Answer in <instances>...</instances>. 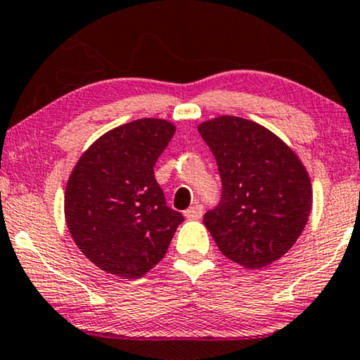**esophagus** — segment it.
I'll return each instance as SVG.
<instances>
[{"label": "esophagus", "instance_id": "1", "mask_svg": "<svg viewBox=\"0 0 360 360\" xmlns=\"http://www.w3.org/2000/svg\"><path fill=\"white\" fill-rule=\"evenodd\" d=\"M202 214H204V207H202L200 204H197V202L194 205H191L189 209L184 210V217L189 220H199Z\"/></svg>", "mask_w": 360, "mask_h": 360}]
</instances>
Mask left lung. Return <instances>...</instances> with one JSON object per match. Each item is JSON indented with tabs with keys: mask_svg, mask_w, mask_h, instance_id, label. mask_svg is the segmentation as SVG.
<instances>
[{
	"mask_svg": "<svg viewBox=\"0 0 360 360\" xmlns=\"http://www.w3.org/2000/svg\"><path fill=\"white\" fill-rule=\"evenodd\" d=\"M219 166L221 202L204 224L229 259L261 269L281 259L305 229L311 181L295 151L252 120L220 115L199 124Z\"/></svg>",
	"mask_w": 360,
	"mask_h": 360,
	"instance_id": "1",
	"label": "left lung"
}]
</instances>
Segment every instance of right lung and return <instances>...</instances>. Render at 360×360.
<instances>
[{"instance_id":"right-lung-1","label":"right lung","mask_w":360,"mask_h":360,"mask_svg":"<svg viewBox=\"0 0 360 360\" xmlns=\"http://www.w3.org/2000/svg\"><path fill=\"white\" fill-rule=\"evenodd\" d=\"M176 125L139 119L101 135L75 165L65 189V221L99 269L139 279L163 259L182 215L169 209L153 166Z\"/></svg>"}]
</instances>
